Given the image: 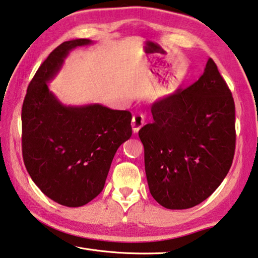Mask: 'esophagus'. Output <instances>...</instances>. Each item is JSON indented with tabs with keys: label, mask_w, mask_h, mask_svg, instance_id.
I'll use <instances>...</instances> for the list:
<instances>
[{
	"label": "esophagus",
	"mask_w": 258,
	"mask_h": 258,
	"mask_svg": "<svg viewBox=\"0 0 258 258\" xmlns=\"http://www.w3.org/2000/svg\"><path fill=\"white\" fill-rule=\"evenodd\" d=\"M145 123V118L143 114H136L133 117V120H131V127H133V131L135 134L138 133V131L141 129Z\"/></svg>",
	"instance_id": "1"
}]
</instances>
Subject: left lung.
I'll use <instances>...</instances> for the list:
<instances>
[{"instance_id": "1", "label": "left lung", "mask_w": 258, "mask_h": 258, "mask_svg": "<svg viewBox=\"0 0 258 258\" xmlns=\"http://www.w3.org/2000/svg\"><path fill=\"white\" fill-rule=\"evenodd\" d=\"M154 122L139 130L151 196L168 209H187L216 190L233 164L235 103L216 63L187 89L152 103Z\"/></svg>"}]
</instances>
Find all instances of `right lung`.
Wrapping results in <instances>:
<instances>
[{
  "label": "right lung",
  "mask_w": 258,
  "mask_h": 258,
  "mask_svg": "<svg viewBox=\"0 0 258 258\" xmlns=\"http://www.w3.org/2000/svg\"><path fill=\"white\" fill-rule=\"evenodd\" d=\"M88 39L66 41L36 71L22 106V155L26 170L44 195L80 207L102 191L113 157L128 140L131 113L101 104L67 107L49 90L66 56Z\"/></svg>",
  "instance_id": "add662e5"
}]
</instances>
